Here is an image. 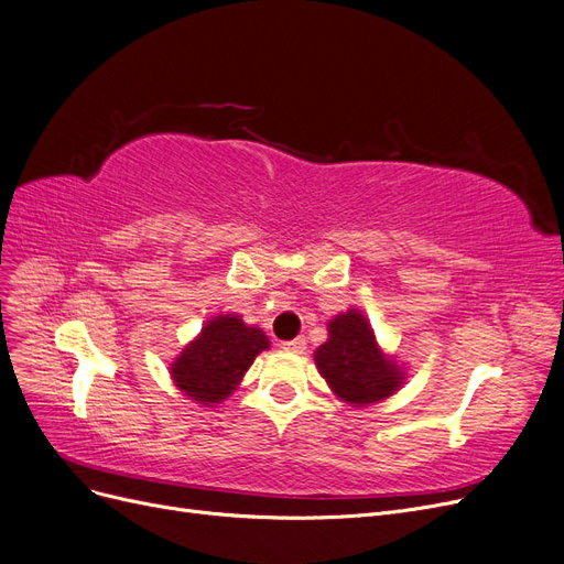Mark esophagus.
Listing matches in <instances>:
<instances>
[{
	"label": "esophagus",
	"instance_id": "esophagus-1",
	"mask_svg": "<svg viewBox=\"0 0 564 564\" xmlns=\"http://www.w3.org/2000/svg\"><path fill=\"white\" fill-rule=\"evenodd\" d=\"M305 347H307V343H305V337L301 335V337H296V340H289V343H284L282 345V349L284 351H294V354H303L305 351Z\"/></svg>",
	"mask_w": 564,
	"mask_h": 564
}]
</instances>
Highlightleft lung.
I'll list each match as a JSON object with an SVG mask.
<instances>
[{"label":"left lung","mask_w":564,"mask_h":564,"mask_svg":"<svg viewBox=\"0 0 564 564\" xmlns=\"http://www.w3.org/2000/svg\"><path fill=\"white\" fill-rule=\"evenodd\" d=\"M314 364L330 391L354 408L393 395L404 381V370L379 349L372 326L354 307L328 322V340L314 351Z\"/></svg>","instance_id":"8db88e82"}]
</instances>
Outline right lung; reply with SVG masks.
I'll use <instances>...</instances> for the list:
<instances>
[{"instance_id": "add662e5", "label": "right lung", "mask_w": 564, "mask_h": 564, "mask_svg": "<svg viewBox=\"0 0 564 564\" xmlns=\"http://www.w3.org/2000/svg\"><path fill=\"white\" fill-rule=\"evenodd\" d=\"M270 343L261 328L247 326L238 314L213 317L171 364L173 384L206 404L227 400Z\"/></svg>"}]
</instances>
